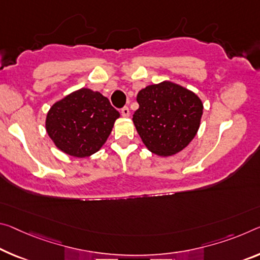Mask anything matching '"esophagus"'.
Segmentation results:
<instances>
[{
    "instance_id": "34e87169",
    "label": "esophagus",
    "mask_w": 260,
    "mask_h": 260,
    "mask_svg": "<svg viewBox=\"0 0 260 260\" xmlns=\"http://www.w3.org/2000/svg\"><path fill=\"white\" fill-rule=\"evenodd\" d=\"M121 114H122V117H129V109L127 108V106H125V108H122L121 109Z\"/></svg>"
}]
</instances>
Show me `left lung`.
Wrapping results in <instances>:
<instances>
[{"mask_svg":"<svg viewBox=\"0 0 260 260\" xmlns=\"http://www.w3.org/2000/svg\"><path fill=\"white\" fill-rule=\"evenodd\" d=\"M137 101L133 122L148 150L164 157L175 155L196 137L204 105L194 92L164 81L140 90Z\"/></svg>","mask_w":260,"mask_h":260,"instance_id":"obj_1","label":"left lung"}]
</instances>
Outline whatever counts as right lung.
Returning <instances> with one entry per match:
<instances>
[{
	"mask_svg": "<svg viewBox=\"0 0 260 260\" xmlns=\"http://www.w3.org/2000/svg\"><path fill=\"white\" fill-rule=\"evenodd\" d=\"M119 117L101 92L82 88L53 104L46 117V131L61 151L88 157L106 142Z\"/></svg>",
	"mask_w": 260,
	"mask_h": 260,
	"instance_id": "add662e5",
	"label": "right lung"
}]
</instances>
